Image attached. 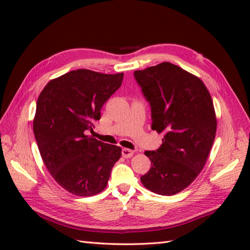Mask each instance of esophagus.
<instances>
[{
	"instance_id": "1",
	"label": "esophagus",
	"mask_w": 250,
	"mask_h": 250,
	"mask_svg": "<svg viewBox=\"0 0 250 250\" xmlns=\"http://www.w3.org/2000/svg\"><path fill=\"white\" fill-rule=\"evenodd\" d=\"M134 151L131 150V149H128V148H124L121 151V155L124 158H131L132 156H133Z\"/></svg>"
}]
</instances>
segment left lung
<instances>
[{"label":"left lung","mask_w":250,"mask_h":250,"mask_svg":"<svg viewBox=\"0 0 250 250\" xmlns=\"http://www.w3.org/2000/svg\"><path fill=\"white\" fill-rule=\"evenodd\" d=\"M134 78L150 105L151 129L166 133L157 150L145 151L151 167L141 182L158 194L178 193L200 174L213 146V100L200 78L169 62L135 71Z\"/></svg>","instance_id":"8db88e82"}]
</instances>
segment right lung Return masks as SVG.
I'll use <instances>...</instances> for the list:
<instances>
[{
  "instance_id": "1",
  "label": "right lung",
  "mask_w": 250,
  "mask_h": 250,
  "mask_svg": "<svg viewBox=\"0 0 250 250\" xmlns=\"http://www.w3.org/2000/svg\"><path fill=\"white\" fill-rule=\"evenodd\" d=\"M122 79L124 73L71 71L50 81L37 99L33 131L41 157L56 182L72 194L90 196L104 190L121 157L119 146L86 132L93 131L101 108Z\"/></svg>"
}]
</instances>
